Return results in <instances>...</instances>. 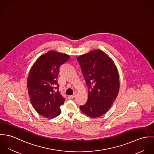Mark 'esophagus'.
Masks as SVG:
<instances>
[{"instance_id":"esophagus-1","label":"esophagus","mask_w":154,"mask_h":154,"mask_svg":"<svg viewBox=\"0 0 154 154\" xmlns=\"http://www.w3.org/2000/svg\"><path fill=\"white\" fill-rule=\"evenodd\" d=\"M75 97V95H69L68 98L69 99H73Z\"/></svg>"}]
</instances>
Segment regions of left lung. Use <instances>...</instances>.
Here are the masks:
<instances>
[{"mask_svg":"<svg viewBox=\"0 0 154 154\" xmlns=\"http://www.w3.org/2000/svg\"><path fill=\"white\" fill-rule=\"evenodd\" d=\"M88 85V101L80 106L91 118L106 114L118 95L120 82L117 67L104 51L94 50L77 57Z\"/></svg>","mask_w":154,"mask_h":154,"instance_id":"1","label":"left lung"}]
</instances>
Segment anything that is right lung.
Wrapping results in <instances>:
<instances>
[{"label":"right lung","mask_w":154,"mask_h":154,"mask_svg":"<svg viewBox=\"0 0 154 154\" xmlns=\"http://www.w3.org/2000/svg\"><path fill=\"white\" fill-rule=\"evenodd\" d=\"M69 59L66 54L50 50L40 56L29 70V100L34 109L44 117L52 119L61 113L60 106L65 100L59 91L57 76L60 67Z\"/></svg>","instance_id":"obj_1"}]
</instances>
